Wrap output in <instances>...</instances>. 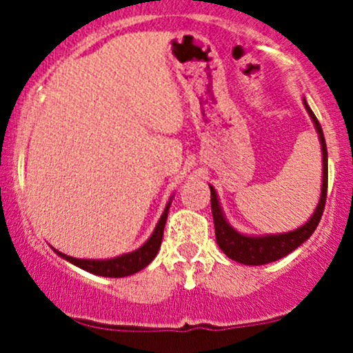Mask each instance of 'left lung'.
Here are the masks:
<instances>
[{"label": "left lung", "mask_w": 353, "mask_h": 353, "mask_svg": "<svg viewBox=\"0 0 353 353\" xmlns=\"http://www.w3.org/2000/svg\"><path fill=\"white\" fill-rule=\"evenodd\" d=\"M305 110H307L309 117H311L312 124L318 133L319 143H321V154H323V181H321V194H319L318 206H316L314 213L311 219L301 227L288 232L282 234H265V236H249L243 234L239 230L234 229L229 222H227L223 210L220 206L219 194H216L215 188L210 186V193H212V213H213V223H215V237L219 248L229 256L230 259L243 265L259 266L266 265V263H273L276 259H282L283 256L290 254L294 249L309 239L312 232L318 227L319 220H321L323 210H325L326 203V190H328V150H326L325 134H323L321 124L316 119L314 112L307 105L305 99H302Z\"/></svg>", "instance_id": "1"}]
</instances>
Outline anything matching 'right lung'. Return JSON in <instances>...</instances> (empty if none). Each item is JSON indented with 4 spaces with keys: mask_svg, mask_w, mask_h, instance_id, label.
I'll use <instances>...</instances> for the list:
<instances>
[{
    "mask_svg": "<svg viewBox=\"0 0 353 353\" xmlns=\"http://www.w3.org/2000/svg\"><path fill=\"white\" fill-rule=\"evenodd\" d=\"M172 196L167 201L165 208H163L162 216L157 222L154 232L148 237V241L143 245H140L134 251L126 252V254L116 256V258L109 259H80V258H71V256L65 254V252H59L58 249H54V252L58 256H61L63 259L70 261L71 265L78 266V268L85 270L88 273H94L99 276H110V279H123V276H130L133 273L140 272L145 266H148L152 263V259L155 258L157 252H159L160 244H162L163 237V227H165L167 215H169L170 203H172Z\"/></svg>",
    "mask_w": 353,
    "mask_h": 353,
    "instance_id": "obj_1",
    "label": "right lung"
}]
</instances>
